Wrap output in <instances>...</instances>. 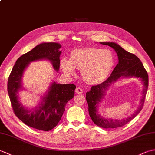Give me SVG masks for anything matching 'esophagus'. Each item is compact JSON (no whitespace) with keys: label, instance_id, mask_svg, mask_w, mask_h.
Instances as JSON below:
<instances>
[{"label":"esophagus","instance_id":"34e87169","mask_svg":"<svg viewBox=\"0 0 155 155\" xmlns=\"http://www.w3.org/2000/svg\"><path fill=\"white\" fill-rule=\"evenodd\" d=\"M75 92H76V93H77V94H82L83 93V88H81L80 87H78V88H76Z\"/></svg>","mask_w":155,"mask_h":155}]
</instances>
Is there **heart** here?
Returning a JSON list of instances; mask_svg holds the SVG:
<instances>
[{"label":"heart","mask_w":155,"mask_h":155,"mask_svg":"<svg viewBox=\"0 0 155 155\" xmlns=\"http://www.w3.org/2000/svg\"><path fill=\"white\" fill-rule=\"evenodd\" d=\"M115 64L114 56L108 48H86L76 49L70 58L61 59V67L68 77L76 74L75 68L81 70V76L88 84L100 83L106 79Z\"/></svg>","instance_id":"obj_1"}]
</instances>
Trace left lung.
Returning <instances> with one entry per match:
<instances>
[{
  "instance_id": "obj_1",
  "label": "left lung",
  "mask_w": 155,
  "mask_h": 155,
  "mask_svg": "<svg viewBox=\"0 0 155 155\" xmlns=\"http://www.w3.org/2000/svg\"><path fill=\"white\" fill-rule=\"evenodd\" d=\"M113 48L118 56V62L110 76L103 83L93 86L86 93V99L88 105V113L93 123L97 126L104 128H114L124 126L135 117L142 110L147 91L149 86V77L140 59L136 55L128 52L115 42H100ZM139 78L143 84V96L137 110L130 117L123 120L106 119L101 116L98 112L99 104L106 94L110 86L120 78Z\"/></svg>"
}]
</instances>
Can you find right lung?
<instances>
[{"label": "right lung", "instance_id": "1", "mask_svg": "<svg viewBox=\"0 0 155 155\" xmlns=\"http://www.w3.org/2000/svg\"><path fill=\"white\" fill-rule=\"evenodd\" d=\"M61 45L57 42H42L20 57L16 61L8 80L7 90L15 114L28 126L36 129L48 131L54 128L65 110L67 102L74 96L76 86L62 84L53 81L41 97L37 107L31 108L23 106L19 101L18 92L25 90L22 77L31 62L48 61L55 71L60 67Z\"/></svg>", "mask_w": 155, "mask_h": 155}]
</instances>
